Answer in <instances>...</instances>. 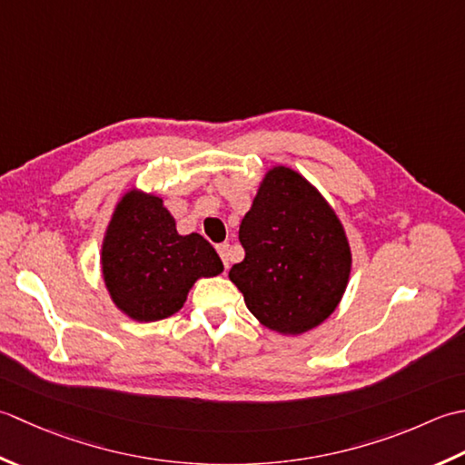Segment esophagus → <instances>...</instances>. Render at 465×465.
Wrapping results in <instances>:
<instances>
[{
	"instance_id": "esophagus-1",
	"label": "esophagus",
	"mask_w": 465,
	"mask_h": 465,
	"mask_svg": "<svg viewBox=\"0 0 465 465\" xmlns=\"http://www.w3.org/2000/svg\"><path fill=\"white\" fill-rule=\"evenodd\" d=\"M216 251H219V254H221V259H223V264H224V269H229V257H231V244H229V242H223V244H219V246H216Z\"/></svg>"
}]
</instances>
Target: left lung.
<instances>
[{
	"instance_id": "1",
	"label": "left lung",
	"mask_w": 465,
	"mask_h": 465,
	"mask_svg": "<svg viewBox=\"0 0 465 465\" xmlns=\"http://www.w3.org/2000/svg\"><path fill=\"white\" fill-rule=\"evenodd\" d=\"M239 241L244 259L229 277L264 327L299 335L335 311L351 272V251L333 208L295 170H269Z\"/></svg>"
}]
</instances>
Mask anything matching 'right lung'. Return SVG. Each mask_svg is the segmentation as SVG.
I'll list each match as a JSON object with an SVG mask.
<instances>
[{"label":"right lung","instance_id":"right-lung-1","mask_svg":"<svg viewBox=\"0 0 465 465\" xmlns=\"http://www.w3.org/2000/svg\"><path fill=\"white\" fill-rule=\"evenodd\" d=\"M102 271L116 307L148 323L174 315L194 281L223 272V261L201 234L176 232L163 198L128 193L104 239Z\"/></svg>","mask_w":465,"mask_h":465}]
</instances>
